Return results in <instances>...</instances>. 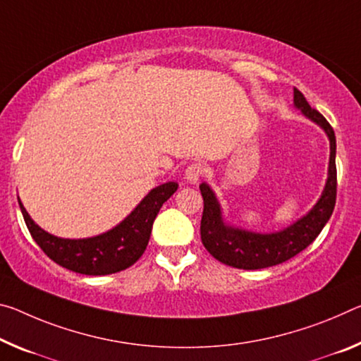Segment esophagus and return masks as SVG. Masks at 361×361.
<instances>
[{
    "instance_id": "34e87169",
    "label": "esophagus",
    "mask_w": 361,
    "mask_h": 361,
    "mask_svg": "<svg viewBox=\"0 0 361 361\" xmlns=\"http://www.w3.org/2000/svg\"><path fill=\"white\" fill-rule=\"evenodd\" d=\"M204 175V167L201 164H191L190 167L185 170V178L188 183H197L201 180V176Z\"/></svg>"
}]
</instances>
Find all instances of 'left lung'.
<instances>
[{"label":"left lung","mask_w":361,"mask_h":361,"mask_svg":"<svg viewBox=\"0 0 361 361\" xmlns=\"http://www.w3.org/2000/svg\"><path fill=\"white\" fill-rule=\"evenodd\" d=\"M294 107L308 120L317 123L329 140L328 178H326L322 196L304 216L290 223L289 226L279 231L259 233L228 223L223 216V209L215 191L205 181L201 183L199 190L204 199L201 220L202 244L216 260L228 267L241 268V270H259V268H268L293 259L317 239L333 215L337 188L334 130L322 114L310 107L304 94L297 88H294Z\"/></svg>","instance_id":"obj_1"}]
</instances>
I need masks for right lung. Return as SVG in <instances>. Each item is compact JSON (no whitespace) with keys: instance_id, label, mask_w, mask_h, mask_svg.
Segmentation results:
<instances>
[{"instance_id":"obj_1","label":"right lung","mask_w":361,"mask_h":361,"mask_svg":"<svg viewBox=\"0 0 361 361\" xmlns=\"http://www.w3.org/2000/svg\"><path fill=\"white\" fill-rule=\"evenodd\" d=\"M176 190L178 183L175 181L152 188L118 225L98 236L82 239L57 238L44 231L32 220L20 199L19 207L32 238L51 260L71 271L102 276L122 271L140 259L149 243L152 223L160 207Z\"/></svg>"}]
</instances>
